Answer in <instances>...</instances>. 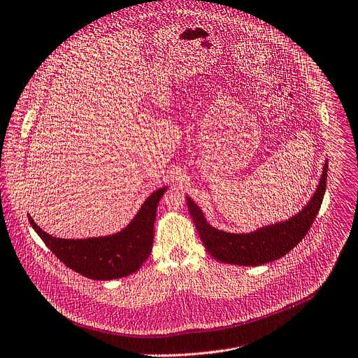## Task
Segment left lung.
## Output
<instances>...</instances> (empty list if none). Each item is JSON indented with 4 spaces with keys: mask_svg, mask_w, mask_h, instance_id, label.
<instances>
[{
    "mask_svg": "<svg viewBox=\"0 0 358 358\" xmlns=\"http://www.w3.org/2000/svg\"><path fill=\"white\" fill-rule=\"evenodd\" d=\"M329 159L324 162L322 174L307 206L288 220L262 227L251 233H227L217 230L206 220L200 207L187 197V206L199 236L217 262L236 266H263L284 257L308 233L321 207L327 184Z\"/></svg>",
    "mask_w": 358,
    "mask_h": 358,
    "instance_id": "8db88e82",
    "label": "left lung"
}]
</instances>
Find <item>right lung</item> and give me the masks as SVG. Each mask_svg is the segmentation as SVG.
Instances as JSON below:
<instances>
[{"label": "right lung", "instance_id": "obj_1", "mask_svg": "<svg viewBox=\"0 0 358 358\" xmlns=\"http://www.w3.org/2000/svg\"><path fill=\"white\" fill-rule=\"evenodd\" d=\"M166 191L167 187L154 191L125 229L104 237L57 238L43 231L29 214L28 220L45 245L69 268L91 280H115L138 271L150 257L157 206Z\"/></svg>", "mask_w": 358, "mask_h": 358}]
</instances>
